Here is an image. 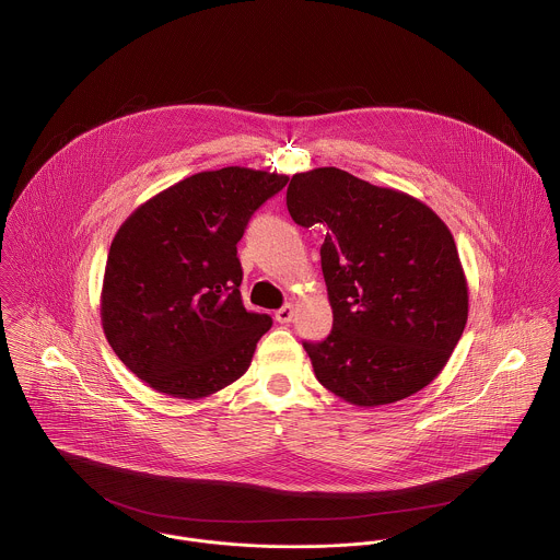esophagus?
<instances>
[{"instance_id":"1","label":"esophagus","mask_w":560,"mask_h":560,"mask_svg":"<svg viewBox=\"0 0 560 560\" xmlns=\"http://www.w3.org/2000/svg\"><path fill=\"white\" fill-rule=\"evenodd\" d=\"M293 317H295L293 304H284L280 311H276V320H278V323H291Z\"/></svg>"}]
</instances>
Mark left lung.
<instances>
[{
  "instance_id": "8db88e82",
  "label": "left lung",
  "mask_w": 560,
  "mask_h": 560,
  "mask_svg": "<svg viewBox=\"0 0 560 560\" xmlns=\"http://www.w3.org/2000/svg\"><path fill=\"white\" fill-rule=\"evenodd\" d=\"M295 224L323 226L320 269L334 315L304 342L315 375L358 407L431 384L468 320V282L446 224L420 200L338 167L300 172L287 189Z\"/></svg>"
}]
</instances>
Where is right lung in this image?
Returning <instances> with one entry per match:
<instances>
[{"label":"right lung","mask_w":560,"mask_h":560,"mask_svg":"<svg viewBox=\"0 0 560 560\" xmlns=\"http://www.w3.org/2000/svg\"><path fill=\"white\" fill-rule=\"evenodd\" d=\"M287 180L240 165L198 172L118 229L103 278V331L151 388L202 399L247 371L271 317L243 306L237 243Z\"/></svg>","instance_id":"obj_1"}]
</instances>
